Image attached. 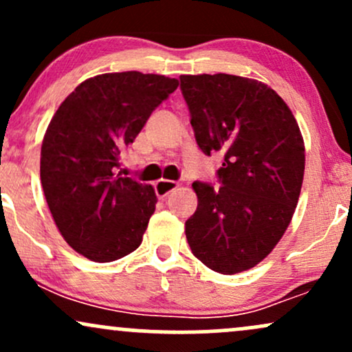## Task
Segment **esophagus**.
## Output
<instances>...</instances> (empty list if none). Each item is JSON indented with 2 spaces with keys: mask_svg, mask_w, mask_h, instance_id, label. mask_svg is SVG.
I'll return each instance as SVG.
<instances>
[{
  "mask_svg": "<svg viewBox=\"0 0 352 352\" xmlns=\"http://www.w3.org/2000/svg\"><path fill=\"white\" fill-rule=\"evenodd\" d=\"M179 187V184L173 180H159L155 185H153V188H155V193L159 199H164V197H167L168 193L172 192V190H175Z\"/></svg>",
  "mask_w": 352,
  "mask_h": 352,
  "instance_id": "1",
  "label": "esophagus"
}]
</instances>
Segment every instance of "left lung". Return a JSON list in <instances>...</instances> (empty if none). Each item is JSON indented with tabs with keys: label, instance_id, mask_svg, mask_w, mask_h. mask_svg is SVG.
<instances>
[{
	"label": "left lung",
	"instance_id": "left-lung-1",
	"mask_svg": "<svg viewBox=\"0 0 352 352\" xmlns=\"http://www.w3.org/2000/svg\"><path fill=\"white\" fill-rule=\"evenodd\" d=\"M197 145L223 153L220 187L193 182L199 199L185 221L190 250L213 272L235 274L265 260L300 199L305 144L272 87L232 74L180 76Z\"/></svg>",
	"mask_w": 352,
	"mask_h": 352
}]
</instances>
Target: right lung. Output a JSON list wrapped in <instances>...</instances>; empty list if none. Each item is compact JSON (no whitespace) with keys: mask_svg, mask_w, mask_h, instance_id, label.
<instances>
[{"mask_svg":"<svg viewBox=\"0 0 352 352\" xmlns=\"http://www.w3.org/2000/svg\"><path fill=\"white\" fill-rule=\"evenodd\" d=\"M179 80L137 71L80 82L47 125L41 184L56 227L71 248L98 263L142 243L157 197L151 185L116 173L125 148Z\"/></svg>","mask_w":352,"mask_h":352,"instance_id":"right-lung-1","label":"right lung"}]
</instances>
